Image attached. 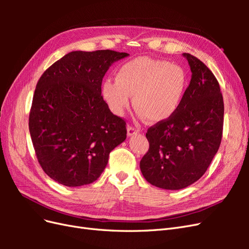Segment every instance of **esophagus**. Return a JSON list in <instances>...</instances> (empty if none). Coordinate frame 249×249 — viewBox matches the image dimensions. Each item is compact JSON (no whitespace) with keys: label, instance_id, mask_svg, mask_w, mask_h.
<instances>
[{"label":"esophagus","instance_id":"esophagus-1","mask_svg":"<svg viewBox=\"0 0 249 249\" xmlns=\"http://www.w3.org/2000/svg\"><path fill=\"white\" fill-rule=\"evenodd\" d=\"M126 132H127V136L131 137V136H134V135H137L139 133V130L135 129L134 126H127Z\"/></svg>","mask_w":249,"mask_h":249}]
</instances>
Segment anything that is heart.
<instances>
[{
    "instance_id": "heart-1",
    "label": "heart",
    "mask_w": 249,
    "mask_h": 249,
    "mask_svg": "<svg viewBox=\"0 0 249 249\" xmlns=\"http://www.w3.org/2000/svg\"><path fill=\"white\" fill-rule=\"evenodd\" d=\"M188 84V74L180 65L139 57L120 66L116 80L105 81L102 93L115 115L124 114L135 95L139 116L160 123L171 118L182 107Z\"/></svg>"
}]
</instances>
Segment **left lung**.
Wrapping results in <instances>:
<instances>
[{
    "label": "left lung",
    "instance_id": "8db88e82",
    "mask_svg": "<svg viewBox=\"0 0 249 249\" xmlns=\"http://www.w3.org/2000/svg\"><path fill=\"white\" fill-rule=\"evenodd\" d=\"M191 81L179 110L150 126L147 153L140 161L149 184L179 190L198 180L220 146L224 105L219 83L199 59L188 53Z\"/></svg>",
    "mask_w": 249,
    "mask_h": 249
}]
</instances>
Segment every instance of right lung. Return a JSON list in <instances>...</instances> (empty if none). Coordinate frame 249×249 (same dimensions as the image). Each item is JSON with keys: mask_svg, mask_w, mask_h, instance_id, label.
Returning <instances> with one entry per match:
<instances>
[{"mask_svg": "<svg viewBox=\"0 0 249 249\" xmlns=\"http://www.w3.org/2000/svg\"><path fill=\"white\" fill-rule=\"evenodd\" d=\"M127 53L74 51L43 72L33 96L29 130L43 171L59 184L93 183L109 154L126 138L125 122L102 96L109 67Z\"/></svg>", "mask_w": 249, "mask_h": 249, "instance_id": "1", "label": "right lung"}]
</instances>
